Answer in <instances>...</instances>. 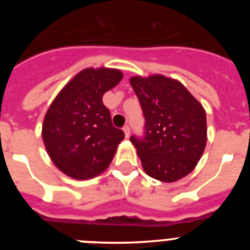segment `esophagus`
I'll return each mask as SVG.
<instances>
[{
  "instance_id": "esophagus-1",
  "label": "esophagus",
  "mask_w": 250,
  "mask_h": 250,
  "mask_svg": "<svg viewBox=\"0 0 250 250\" xmlns=\"http://www.w3.org/2000/svg\"><path fill=\"white\" fill-rule=\"evenodd\" d=\"M123 131H124V134H125V138H129L130 136V127L127 126H124V129H123Z\"/></svg>"
}]
</instances>
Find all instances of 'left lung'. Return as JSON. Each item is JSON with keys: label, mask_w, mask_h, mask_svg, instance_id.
I'll use <instances>...</instances> for the list:
<instances>
[{"label": "left lung", "mask_w": 250, "mask_h": 250, "mask_svg": "<svg viewBox=\"0 0 250 250\" xmlns=\"http://www.w3.org/2000/svg\"><path fill=\"white\" fill-rule=\"evenodd\" d=\"M145 116V135L131 136L143 169L174 183L190 174L207 145V114L180 81L164 75L130 79Z\"/></svg>", "instance_id": "left-lung-1"}]
</instances>
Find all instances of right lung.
I'll list each match as a JSON object with an SVG mask.
<instances>
[{"mask_svg": "<svg viewBox=\"0 0 250 250\" xmlns=\"http://www.w3.org/2000/svg\"><path fill=\"white\" fill-rule=\"evenodd\" d=\"M123 79L118 68H85L75 75L51 103L42 139L55 167L76 180L104 173L124 139L112 126L103 96Z\"/></svg>", "mask_w": 250, "mask_h": 250, "instance_id": "obj_1", "label": "right lung"}]
</instances>
